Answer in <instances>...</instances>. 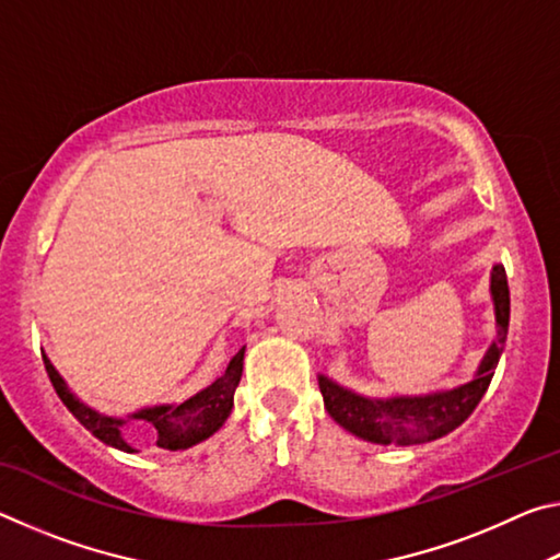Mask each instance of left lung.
<instances>
[{
    "instance_id": "obj_1",
    "label": "left lung",
    "mask_w": 560,
    "mask_h": 560,
    "mask_svg": "<svg viewBox=\"0 0 560 560\" xmlns=\"http://www.w3.org/2000/svg\"><path fill=\"white\" fill-rule=\"evenodd\" d=\"M491 293H494L499 334L471 383L457 387V390L438 395L368 400V397L343 390V387L326 381V377H318L320 395H324L328 415L334 417L340 428L377 444H422L444 438L454 428H459L474 412V407L479 405L481 397H485L491 377H494L501 350H504L506 343L511 299L504 267H494V273H491Z\"/></svg>"
}]
</instances>
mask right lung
Wrapping results in <instances>:
<instances>
[{
  "mask_svg": "<svg viewBox=\"0 0 560 560\" xmlns=\"http://www.w3.org/2000/svg\"><path fill=\"white\" fill-rule=\"evenodd\" d=\"M44 365H46V373L51 377L56 395L61 397V402L69 407L71 415L83 424V428L91 430L101 442L110 444V447L122 450V452H136L126 440H122L120 434L122 420H113V417L93 412L91 407L75 400V397L69 393V387H66V383L61 381L59 373L54 371V365L46 358H44ZM242 368H244V348L230 360L224 375L217 377L207 390L189 397V400H185L183 405L148 407V410H140L132 417L153 424L158 447L163 450L192 447V444L207 440L210 434L220 430L226 417H230L232 405H234V390L242 381Z\"/></svg>",
  "mask_w": 560,
  "mask_h": 560,
  "instance_id": "right-lung-1",
  "label": "right lung"
}]
</instances>
